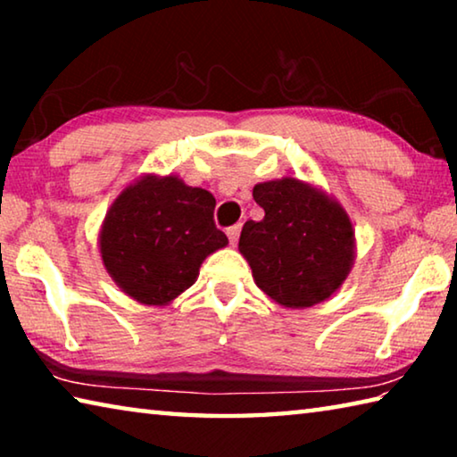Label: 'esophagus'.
Here are the masks:
<instances>
[{"instance_id":"34e87169","label":"esophagus","mask_w":457,"mask_h":457,"mask_svg":"<svg viewBox=\"0 0 457 457\" xmlns=\"http://www.w3.org/2000/svg\"><path fill=\"white\" fill-rule=\"evenodd\" d=\"M239 231H242V223H236V226L228 228V237H229V244H237V239H239Z\"/></svg>"}]
</instances>
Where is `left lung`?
Returning <instances> with one entry per match:
<instances>
[{"mask_svg": "<svg viewBox=\"0 0 457 457\" xmlns=\"http://www.w3.org/2000/svg\"><path fill=\"white\" fill-rule=\"evenodd\" d=\"M253 199L264 220L244 223L237 247L258 288L276 304L298 311L328 300L357 256L345 207L296 177L258 183Z\"/></svg>", "mask_w": 457, "mask_h": 457, "instance_id": "obj_1", "label": "left lung"}]
</instances>
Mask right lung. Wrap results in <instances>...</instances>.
Here are the masks:
<instances>
[{
  "label": "right lung",
  "mask_w": 457,
  "mask_h": 457,
  "mask_svg": "<svg viewBox=\"0 0 457 457\" xmlns=\"http://www.w3.org/2000/svg\"><path fill=\"white\" fill-rule=\"evenodd\" d=\"M215 197L177 175H141L112 201L98 234L108 276L137 303L167 306L195 284L210 253L228 245Z\"/></svg>",
  "instance_id": "add662e5"
}]
</instances>
